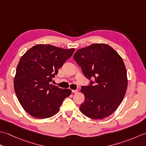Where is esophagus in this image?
I'll return each mask as SVG.
<instances>
[{
	"label": "esophagus",
	"mask_w": 146,
	"mask_h": 146,
	"mask_svg": "<svg viewBox=\"0 0 146 146\" xmlns=\"http://www.w3.org/2000/svg\"><path fill=\"white\" fill-rule=\"evenodd\" d=\"M72 92L74 94H76V93L78 92V90H72Z\"/></svg>",
	"instance_id": "1"
}]
</instances>
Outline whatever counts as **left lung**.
I'll list each match as a JSON object with an SVG mask.
<instances>
[{
	"label": "left lung",
	"mask_w": 146,
	"mask_h": 146,
	"mask_svg": "<svg viewBox=\"0 0 146 146\" xmlns=\"http://www.w3.org/2000/svg\"><path fill=\"white\" fill-rule=\"evenodd\" d=\"M74 60L88 79L90 86H82L85 102L80 109L85 116L102 119L113 113L122 103L127 88V71L122 58L109 45L92 44L78 49Z\"/></svg>",
	"instance_id": "left-lung-1"
}]
</instances>
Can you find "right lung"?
<instances>
[{"label": "right lung", "instance_id": "right-lung-1", "mask_svg": "<svg viewBox=\"0 0 146 146\" xmlns=\"http://www.w3.org/2000/svg\"><path fill=\"white\" fill-rule=\"evenodd\" d=\"M74 51V48L39 44L22 56L14 87L21 106L30 115L38 119L52 117L60 110L64 98L71 95V90L60 88L50 82Z\"/></svg>", "mask_w": 146, "mask_h": 146}]
</instances>
